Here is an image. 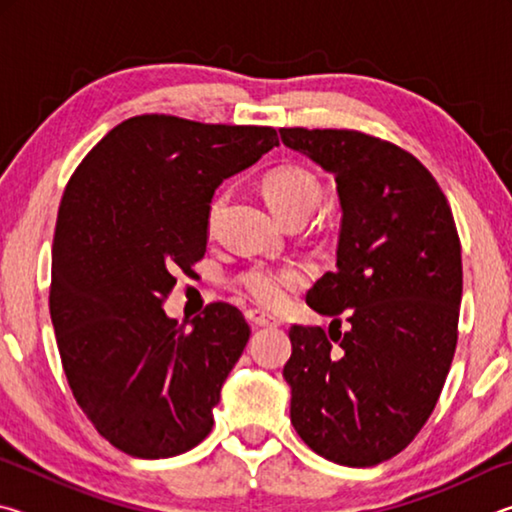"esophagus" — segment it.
I'll list each match as a JSON object with an SVG mask.
<instances>
[{"instance_id":"34e87169","label":"esophagus","mask_w":512,"mask_h":512,"mask_svg":"<svg viewBox=\"0 0 512 512\" xmlns=\"http://www.w3.org/2000/svg\"><path fill=\"white\" fill-rule=\"evenodd\" d=\"M246 318L253 327H277L280 325V320L271 314H266V311H262V309H248Z\"/></svg>"}]
</instances>
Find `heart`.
Masks as SVG:
<instances>
[{"instance_id":"obj_1","label":"heart","mask_w":512,"mask_h":512,"mask_svg":"<svg viewBox=\"0 0 512 512\" xmlns=\"http://www.w3.org/2000/svg\"><path fill=\"white\" fill-rule=\"evenodd\" d=\"M262 194L271 210L287 223L291 219H309L320 203L323 189L318 178L300 164H277L262 178ZM221 198L212 203V214L219 210ZM300 266L257 264L237 277L239 287L259 305L275 307L287 298L291 289L305 282Z\"/></svg>"}]
</instances>
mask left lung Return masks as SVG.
I'll return each mask as SVG.
<instances>
[{"label":"left lung","instance_id":"1","mask_svg":"<svg viewBox=\"0 0 512 512\" xmlns=\"http://www.w3.org/2000/svg\"><path fill=\"white\" fill-rule=\"evenodd\" d=\"M280 137L332 173L343 212L336 271L307 293L311 309L334 318L329 332L289 329L291 424L327 461L370 467L418 436L443 391L458 339L461 241L443 189L400 146L332 128H280Z\"/></svg>","mask_w":512,"mask_h":512}]
</instances>
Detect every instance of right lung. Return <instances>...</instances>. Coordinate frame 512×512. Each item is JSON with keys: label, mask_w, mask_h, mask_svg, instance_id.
Returning <instances> with one entry per match:
<instances>
[{"label": "right lung", "mask_w": 512, "mask_h": 512, "mask_svg": "<svg viewBox=\"0 0 512 512\" xmlns=\"http://www.w3.org/2000/svg\"><path fill=\"white\" fill-rule=\"evenodd\" d=\"M277 144L268 126L140 115L112 128L69 178L49 314L76 402L121 452L178 456L212 431L250 327L228 302L207 305L189 327L162 302L173 275L205 255L216 187Z\"/></svg>", "instance_id": "right-lung-1"}]
</instances>
